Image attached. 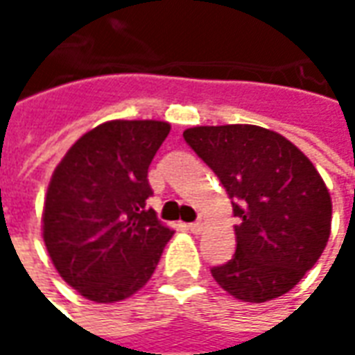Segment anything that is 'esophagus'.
Segmentation results:
<instances>
[{
  "label": "esophagus",
  "instance_id": "esophagus-1",
  "mask_svg": "<svg viewBox=\"0 0 355 355\" xmlns=\"http://www.w3.org/2000/svg\"><path fill=\"white\" fill-rule=\"evenodd\" d=\"M203 225H205V217H203V215H200V219L194 220V223H190V225H188V229H190V232H192V234H200V232L203 230Z\"/></svg>",
  "mask_w": 355,
  "mask_h": 355
}]
</instances>
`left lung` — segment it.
<instances>
[{
  "label": "left lung",
  "mask_w": 355,
  "mask_h": 355,
  "mask_svg": "<svg viewBox=\"0 0 355 355\" xmlns=\"http://www.w3.org/2000/svg\"><path fill=\"white\" fill-rule=\"evenodd\" d=\"M182 136L219 177L240 220L236 252L213 267V279L252 304L286 294L317 263L331 234V194L313 163L263 126H194Z\"/></svg>",
  "instance_id": "left-lung-1"
}]
</instances>
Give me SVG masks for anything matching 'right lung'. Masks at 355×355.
<instances>
[{
  "instance_id": "1",
  "label": "right lung",
  "mask_w": 355,
  "mask_h": 355,
  "mask_svg": "<svg viewBox=\"0 0 355 355\" xmlns=\"http://www.w3.org/2000/svg\"><path fill=\"white\" fill-rule=\"evenodd\" d=\"M169 130L165 121H107L80 136L53 171L44 242L57 272L84 298H130L175 234L146 207L148 169Z\"/></svg>"
}]
</instances>
